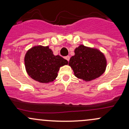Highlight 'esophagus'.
Returning <instances> with one entry per match:
<instances>
[{"label": "esophagus", "instance_id": "obj_1", "mask_svg": "<svg viewBox=\"0 0 129 129\" xmlns=\"http://www.w3.org/2000/svg\"><path fill=\"white\" fill-rule=\"evenodd\" d=\"M65 59H66L67 60H68V61H69V60H70V56H66V57H65Z\"/></svg>", "mask_w": 129, "mask_h": 129}]
</instances>
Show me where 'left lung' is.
<instances>
[{
	"label": "left lung",
	"instance_id": "left-lung-1",
	"mask_svg": "<svg viewBox=\"0 0 129 129\" xmlns=\"http://www.w3.org/2000/svg\"><path fill=\"white\" fill-rule=\"evenodd\" d=\"M69 65L75 76L87 82L104 73L107 60L100 50L81 45L75 48V55L71 57Z\"/></svg>",
	"mask_w": 129,
	"mask_h": 129
}]
</instances>
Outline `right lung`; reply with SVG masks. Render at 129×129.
I'll use <instances>...</instances> for the list:
<instances>
[{"label": "right lung", "instance_id": "add662e5", "mask_svg": "<svg viewBox=\"0 0 129 129\" xmlns=\"http://www.w3.org/2000/svg\"><path fill=\"white\" fill-rule=\"evenodd\" d=\"M26 73L33 79L41 83H49L57 78L60 67L68 61L59 55L54 56L48 46L32 47L24 57Z\"/></svg>", "mask_w": 129, "mask_h": 129}]
</instances>
